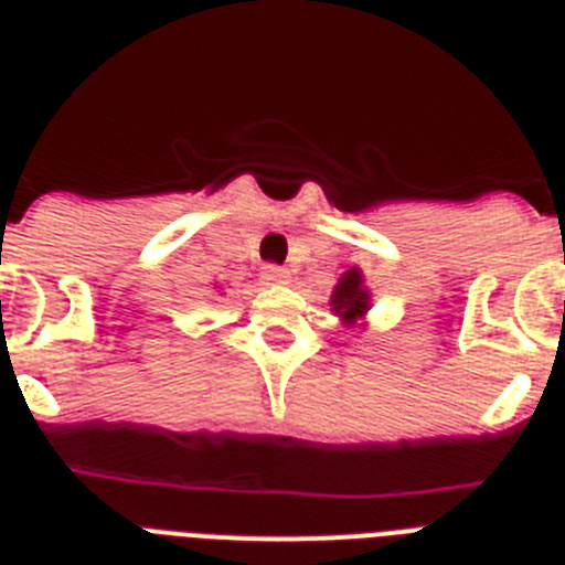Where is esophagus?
Wrapping results in <instances>:
<instances>
[{"label":"esophagus","mask_w":565,"mask_h":565,"mask_svg":"<svg viewBox=\"0 0 565 565\" xmlns=\"http://www.w3.org/2000/svg\"><path fill=\"white\" fill-rule=\"evenodd\" d=\"M263 279H266L268 286H288V282H291V274H288L286 268L268 266L266 271H263Z\"/></svg>","instance_id":"obj_1"}]
</instances>
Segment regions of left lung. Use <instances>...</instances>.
<instances>
[{"mask_svg":"<svg viewBox=\"0 0 565 565\" xmlns=\"http://www.w3.org/2000/svg\"><path fill=\"white\" fill-rule=\"evenodd\" d=\"M371 288L364 286L362 268H348L331 294V311L342 319L344 328H364V317L371 311Z\"/></svg>","mask_w":565,"mask_h":565,"instance_id":"1","label":"left lung"}]
</instances>
